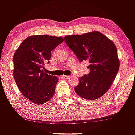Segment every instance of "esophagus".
<instances>
[{"instance_id":"obj_1","label":"esophagus","mask_w":135,"mask_h":135,"mask_svg":"<svg viewBox=\"0 0 135 135\" xmlns=\"http://www.w3.org/2000/svg\"><path fill=\"white\" fill-rule=\"evenodd\" d=\"M62 77L64 79H68L69 78V76H68V75H62Z\"/></svg>"}]
</instances>
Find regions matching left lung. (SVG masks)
<instances>
[{
  "mask_svg": "<svg viewBox=\"0 0 135 135\" xmlns=\"http://www.w3.org/2000/svg\"><path fill=\"white\" fill-rule=\"evenodd\" d=\"M64 38L80 61H89L90 72L80 77L75 92L88 100L100 98L110 89L118 72L120 63L115 45L97 31Z\"/></svg>",
  "mask_w": 135,
  "mask_h": 135,
  "instance_id": "8db88e82",
  "label": "left lung"
}]
</instances>
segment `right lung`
Masks as SVG:
<instances>
[{"instance_id": "obj_1", "label": "right lung", "mask_w": 135, "mask_h": 135, "mask_svg": "<svg viewBox=\"0 0 135 135\" xmlns=\"http://www.w3.org/2000/svg\"><path fill=\"white\" fill-rule=\"evenodd\" d=\"M64 41L47 35L30 36L24 40L13 56V76L20 91L34 104L45 103L55 92L58 77L44 72L51 51Z\"/></svg>"}]
</instances>
